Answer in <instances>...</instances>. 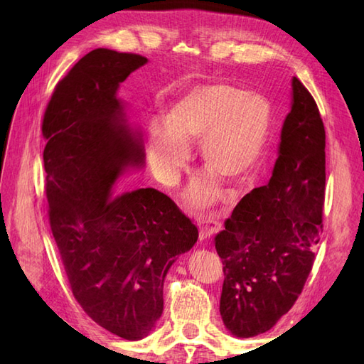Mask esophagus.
<instances>
[{"label":"esophagus","instance_id":"obj_1","mask_svg":"<svg viewBox=\"0 0 364 364\" xmlns=\"http://www.w3.org/2000/svg\"><path fill=\"white\" fill-rule=\"evenodd\" d=\"M197 223L200 230V241H206V239H210L215 233H219L220 230V222L214 214L200 215L197 219Z\"/></svg>","mask_w":364,"mask_h":364}]
</instances>
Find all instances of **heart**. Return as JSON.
Segmentation results:
<instances>
[{"mask_svg":"<svg viewBox=\"0 0 364 364\" xmlns=\"http://www.w3.org/2000/svg\"><path fill=\"white\" fill-rule=\"evenodd\" d=\"M272 109L258 92L228 84H202L186 92L146 129V156L162 183L172 184L188 166L189 144L198 141L210 172L192 184L188 200L210 206L220 194V180L241 184L264 154Z\"/></svg>","mask_w":364,"mask_h":364,"instance_id":"heart-1","label":"heart"}]
</instances>
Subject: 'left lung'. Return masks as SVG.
Wrapping results in <instances>:
<instances>
[{"instance_id": "8db88e82", "label": "left lung", "mask_w": 364, "mask_h": 364, "mask_svg": "<svg viewBox=\"0 0 364 364\" xmlns=\"http://www.w3.org/2000/svg\"><path fill=\"white\" fill-rule=\"evenodd\" d=\"M326 129L310 92L291 80V111L266 186L253 189L215 236L225 280L223 326L252 338L272 328L304 289L322 228Z\"/></svg>"}]
</instances>
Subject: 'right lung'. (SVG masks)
Here are the masks:
<instances>
[{
  "mask_svg": "<svg viewBox=\"0 0 364 364\" xmlns=\"http://www.w3.org/2000/svg\"><path fill=\"white\" fill-rule=\"evenodd\" d=\"M149 63L97 48L54 89L43 115L50 225L82 310L111 333L139 341L164 308V278L198 230L166 194L114 196L120 176L142 170L141 131L131 125L120 84Z\"/></svg>",
  "mask_w": 364,
  "mask_h": 364,
  "instance_id": "right-lung-1",
  "label": "right lung"
}]
</instances>
